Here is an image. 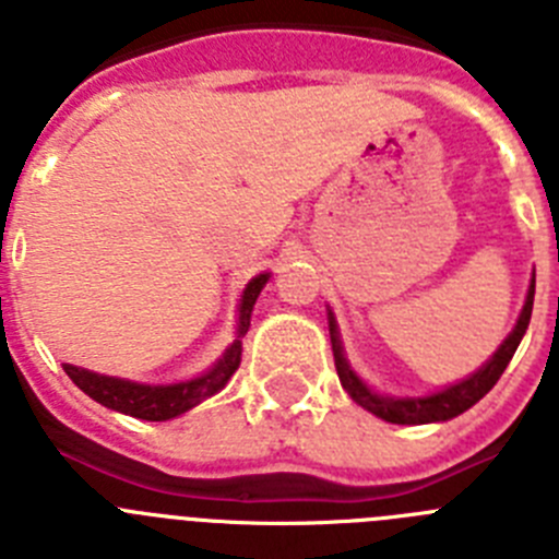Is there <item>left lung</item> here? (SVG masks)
Listing matches in <instances>:
<instances>
[{
	"mask_svg": "<svg viewBox=\"0 0 559 559\" xmlns=\"http://www.w3.org/2000/svg\"><path fill=\"white\" fill-rule=\"evenodd\" d=\"M532 302H535V280L530 285V294H526V305L521 310V319H518L515 330L510 333V338L503 341L498 353L492 355L476 374H471L467 380L456 383V386L445 389V392L428 394V397H380V394L369 392L364 383H360L358 374L347 367L344 360V353H341V341L338 333H335V322L330 316V341H333V358H335V372H338L341 386L347 389L349 397L364 406L367 412H372L374 417L386 419V423H394V426H426V423H442V419L459 417L462 412H467L471 406H476L484 394L490 392L498 383V378L503 374L507 364L515 355L518 344H521L523 333L530 328L532 319Z\"/></svg>",
	"mask_w": 559,
	"mask_h": 559,
	"instance_id": "8db88e82",
	"label": "left lung"
}]
</instances>
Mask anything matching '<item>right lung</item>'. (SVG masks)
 I'll return each instance as SVG.
<instances>
[{
	"instance_id": "add662e5",
	"label": "right lung",
	"mask_w": 559,
	"mask_h": 559,
	"mask_svg": "<svg viewBox=\"0 0 559 559\" xmlns=\"http://www.w3.org/2000/svg\"><path fill=\"white\" fill-rule=\"evenodd\" d=\"M269 283V274L254 276L243 290V299H240V335L249 330L251 308H254L257 296L263 290V285ZM240 335L235 338L229 349H226L224 358L218 360V367L212 372L201 374L195 380H187V383H170V386H145V383H131V380L120 378H106V374L88 372V369L72 367V364H63V372L72 378L78 389L88 394L92 400H97L100 406L114 408V412L131 414L136 419H151V423H162V419H173L179 414L190 412L192 406H199L201 400L212 397L215 392L226 386V380L235 374V369L240 367Z\"/></svg>"
}]
</instances>
